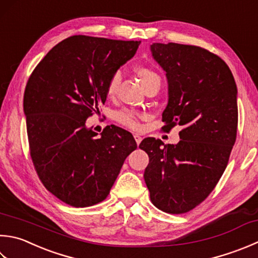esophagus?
Instances as JSON below:
<instances>
[{"label":"esophagus","mask_w":258,"mask_h":258,"mask_svg":"<svg viewBox=\"0 0 258 258\" xmlns=\"http://www.w3.org/2000/svg\"><path fill=\"white\" fill-rule=\"evenodd\" d=\"M134 140H135L136 144L139 145L141 143V141H142V138H141V135H139V134H134Z\"/></svg>","instance_id":"1"}]
</instances>
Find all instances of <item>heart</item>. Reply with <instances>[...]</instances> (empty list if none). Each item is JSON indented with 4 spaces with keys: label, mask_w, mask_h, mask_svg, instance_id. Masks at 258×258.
<instances>
[{
    "label": "heart",
    "mask_w": 258,
    "mask_h": 258,
    "mask_svg": "<svg viewBox=\"0 0 258 258\" xmlns=\"http://www.w3.org/2000/svg\"><path fill=\"white\" fill-rule=\"evenodd\" d=\"M136 74H138L141 83H142V86L144 88L148 85L152 84L154 82L160 83L159 75L150 68L140 67L136 69ZM119 83H120V74L116 73L112 76V77H110L109 82L107 84V88H106V94H107L108 97H113V96L116 94ZM114 118L117 120L119 124H122L128 128L138 130L140 127L139 114L134 112V110H130V109L119 110V112L115 113Z\"/></svg>",
    "instance_id": "b5f03b06"
}]
</instances>
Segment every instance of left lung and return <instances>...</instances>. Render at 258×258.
I'll return each instance as SVG.
<instances>
[{
  "label": "left lung",
  "mask_w": 258,
  "mask_h": 258,
  "mask_svg": "<svg viewBox=\"0 0 258 258\" xmlns=\"http://www.w3.org/2000/svg\"><path fill=\"white\" fill-rule=\"evenodd\" d=\"M151 52L169 85L162 128H183L178 144L141 142L150 159L144 180L156 208L184 214L209 196L228 163L238 124L237 86L224 60L204 48L153 43Z\"/></svg>",
  "instance_id": "8db88e82"
}]
</instances>
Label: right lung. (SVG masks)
<instances>
[{"instance_id": "add662e5", "label": "right lung", "mask_w": 258, "mask_h": 258, "mask_svg": "<svg viewBox=\"0 0 258 258\" xmlns=\"http://www.w3.org/2000/svg\"><path fill=\"white\" fill-rule=\"evenodd\" d=\"M141 41L73 35L45 54L25 86L30 154L43 185L73 207H89L108 196L133 135L107 126L100 136L86 126L106 102V88Z\"/></svg>"}]
</instances>
